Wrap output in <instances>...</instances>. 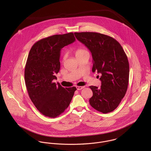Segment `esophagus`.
Here are the masks:
<instances>
[{
	"mask_svg": "<svg viewBox=\"0 0 151 151\" xmlns=\"http://www.w3.org/2000/svg\"><path fill=\"white\" fill-rule=\"evenodd\" d=\"M76 88H77V90H81V89H83L84 88V86H77Z\"/></svg>",
	"mask_w": 151,
	"mask_h": 151,
	"instance_id": "esophagus-1",
	"label": "esophagus"
}]
</instances>
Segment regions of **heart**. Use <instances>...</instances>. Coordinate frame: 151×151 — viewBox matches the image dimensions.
I'll use <instances>...</instances> for the list:
<instances>
[{"instance_id": "heart-1", "label": "heart", "mask_w": 151, "mask_h": 151, "mask_svg": "<svg viewBox=\"0 0 151 151\" xmlns=\"http://www.w3.org/2000/svg\"><path fill=\"white\" fill-rule=\"evenodd\" d=\"M86 53H88V51L86 50L85 49H83V48H79V49H77L76 51V56H80V55H82L83 54H85ZM66 57H67V55L66 53H65L63 56V60H65V59H66Z\"/></svg>"}]
</instances>
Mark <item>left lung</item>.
<instances>
[{"instance_id":"1","label":"left lung","mask_w":151,"mask_h":151,"mask_svg":"<svg viewBox=\"0 0 151 151\" xmlns=\"http://www.w3.org/2000/svg\"><path fill=\"white\" fill-rule=\"evenodd\" d=\"M74 35L92 53V72L101 74V87L89 86L93 92L89 104L103 113L113 111L127 90L129 63L127 55L119 42L110 36L93 32H74Z\"/></svg>"}]
</instances>
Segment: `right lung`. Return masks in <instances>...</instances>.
Segmentation results:
<instances>
[{"label": "right lung", "instance_id": "obj_1", "mask_svg": "<svg viewBox=\"0 0 151 151\" xmlns=\"http://www.w3.org/2000/svg\"><path fill=\"white\" fill-rule=\"evenodd\" d=\"M75 40L73 32L54 35L37 41L29 50L24 71L25 86L31 101L46 117L55 118L63 113L77 90L53 81L60 70L61 49Z\"/></svg>", "mask_w": 151, "mask_h": 151}]
</instances>
